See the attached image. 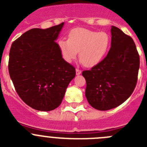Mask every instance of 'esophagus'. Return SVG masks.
Returning <instances> with one entry per match:
<instances>
[{
    "mask_svg": "<svg viewBox=\"0 0 147 147\" xmlns=\"http://www.w3.org/2000/svg\"><path fill=\"white\" fill-rule=\"evenodd\" d=\"M80 73H81V70L77 68V69H76V75H80Z\"/></svg>",
    "mask_w": 147,
    "mask_h": 147,
    "instance_id": "1",
    "label": "esophagus"
}]
</instances>
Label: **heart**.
I'll list each match as a JSON object with an SVG mask.
<instances>
[{
	"mask_svg": "<svg viewBox=\"0 0 147 147\" xmlns=\"http://www.w3.org/2000/svg\"><path fill=\"white\" fill-rule=\"evenodd\" d=\"M110 46L111 39L107 33L85 28L74 29L68 40L59 41L60 52L67 62H72L79 52L80 61L88 67L98 64L109 51Z\"/></svg>",
	"mask_w": 147,
	"mask_h": 147,
	"instance_id": "1",
	"label": "heart"
}]
</instances>
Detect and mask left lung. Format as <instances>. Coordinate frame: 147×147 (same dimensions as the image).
Here are the masks:
<instances>
[{"mask_svg":"<svg viewBox=\"0 0 147 147\" xmlns=\"http://www.w3.org/2000/svg\"><path fill=\"white\" fill-rule=\"evenodd\" d=\"M111 48L98 64L82 75L86 96L92 107L105 111L123 104L134 92L138 80L139 55L132 38L111 27Z\"/></svg>","mask_w":147,"mask_h":147,"instance_id":"obj_1","label":"left lung"}]
</instances>
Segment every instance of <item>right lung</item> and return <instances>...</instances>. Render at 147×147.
Listing matches in <instances>:
<instances>
[{
	"mask_svg": "<svg viewBox=\"0 0 147 147\" xmlns=\"http://www.w3.org/2000/svg\"><path fill=\"white\" fill-rule=\"evenodd\" d=\"M64 22L47 29L33 28L14 40L9 72L15 90L26 105L51 111L61 105L75 68L62 58L56 42Z\"/></svg>",
	"mask_w": 147,
	"mask_h": 147,
	"instance_id": "add662e5",
	"label": "right lung"
}]
</instances>
